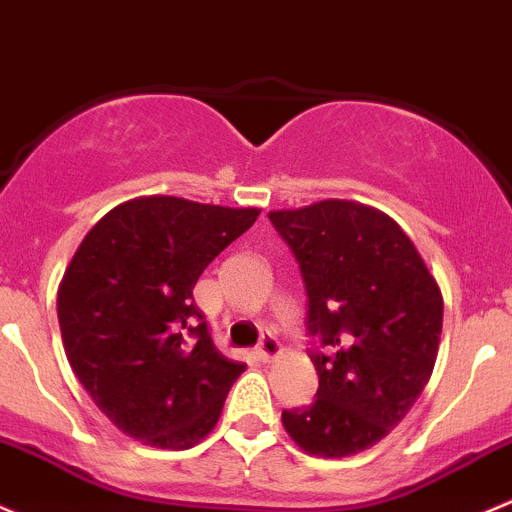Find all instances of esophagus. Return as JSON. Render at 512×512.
Segmentation results:
<instances>
[{
  "label": "esophagus",
  "mask_w": 512,
  "mask_h": 512,
  "mask_svg": "<svg viewBox=\"0 0 512 512\" xmlns=\"http://www.w3.org/2000/svg\"><path fill=\"white\" fill-rule=\"evenodd\" d=\"M277 353H279L277 338H274V336H262L260 343H257V348H255L257 358H260L262 363H270V360H272Z\"/></svg>",
  "instance_id": "esophagus-1"
}]
</instances>
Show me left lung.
Masks as SVG:
<instances>
[{"label": "left lung", "mask_w": 512, "mask_h": 512, "mask_svg": "<svg viewBox=\"0 0 512 512\" xmlns=\"http://www.w3.org/2000/svg\"><path fill=\"white\" fill-rule=\"evenodd\" d=\"M270 220L299 262L311 405L282 412L311 456L341 459L378 444L422 395L437 360L444 301L417 247L390 215L321 201Z\"/></svg>", "instance_id": "8db88e82"}]
</instances>
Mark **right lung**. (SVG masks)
I'll return each mask as SVG.
<instances>
[{"mask_svg": "<svg viewBox=\"0 0 512 512\" xmlns=\"http://www.w3.org/2000/svg\"><path fill=\"white\" fill-rule=\"evenodd\" d=\"M257 215L134 198L80 242L58 289L63 348L95 405L132 439L188 449L218 422L245 365L213 346L193 287Z\"/></svg>", "mask_w": 512, "mask_h": 512, "instance_id": "right-lung-1", "label": "right lung"}]
</instances>
